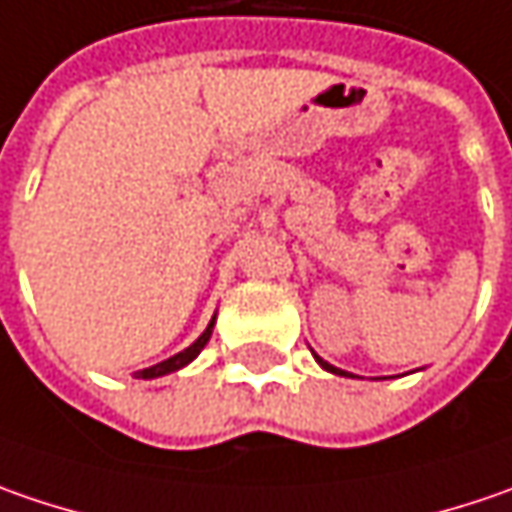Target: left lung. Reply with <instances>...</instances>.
Returning a JSON list of instances; mask_svg holds the SVG:
<instances>
[{
	"instance_id": "obj_1",
	"label": "left lung",
	"mask_w": 512,
	"mask_h": 512,
	"mask_svg": "<svg viewBox=\"0 0 512 512\" xmlns=\"http://www.w3.org/2000/svg\"><path fill=\"white\" fill-rule=\"evenodd\" d=\"M314 357H317V363H320V366H322V369H325V371H331V374H340V377H354V374H348V371L337 369V366H331V363H325V360H322L320 354H314Z\"/></svg>"
}]
</instances>
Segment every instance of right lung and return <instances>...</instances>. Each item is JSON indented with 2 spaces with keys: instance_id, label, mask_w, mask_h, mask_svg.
Segmentation results:
<instances>
[{
  "instance_id": "1",
  "label": "right lung",
  "mask_w": 512,
  "mask_h": 512,
  "mask_svg": "<svg viewBox=\"0 0 512 512\" xmlns=\"http://www.w3.org/2000/svg\"><path fill=\"white\" fill-rule=\"evenodd\" d=\"M213 325H216V317H213V320H210V325L201 331V337H198L195 343L187 345L184 351H178L175 357H169V360H164V363H158V366H149V369L138 371V377H143V380H155V377H164V374H172V371L190 366L192 360L201 354V348L210 343V337H213Z\"/></svg>"
}]
</instances>
